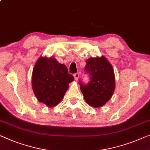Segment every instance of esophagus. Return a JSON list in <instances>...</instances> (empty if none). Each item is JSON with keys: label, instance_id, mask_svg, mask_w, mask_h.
I'll return each instance as SVG.
<instances>
[{"label": "esophagus", "instance_id": "obj_1", "mask_svg": "<svg viewBox=\"0 0 150 150\" xmlns=\"http://www.w3.org/2000/svg\"><path fill=\"white\" fill-rule=\"evenodd\" d=\"M79 76H80L79 73H76V74H74V79H75L76 80H79Z\"/></svg>", "mask_w": 150, "mask_h": 150}]
</instances>
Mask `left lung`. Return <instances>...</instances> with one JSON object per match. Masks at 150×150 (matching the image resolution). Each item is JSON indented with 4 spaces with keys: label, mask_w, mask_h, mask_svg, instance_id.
<instances>
[{
    "label": "left lung",
    "mask_w": 150,
    "mask_h": 150,
    "mask_svg": "<svg viewBox=\"0 0 150 150\" xmlns=\"http://www.w3.org/2000/svg\"><path fill=\"white\" fill-rule=\"evenodd\" d=\"M86 73L90 76L87 84L80 82V90L88 105L99 108L111 99L115 88V76L112 65L108 59L101 57H91L86 60Z\"/></svg>",
    "instance_id": "1"
}]
</instances>
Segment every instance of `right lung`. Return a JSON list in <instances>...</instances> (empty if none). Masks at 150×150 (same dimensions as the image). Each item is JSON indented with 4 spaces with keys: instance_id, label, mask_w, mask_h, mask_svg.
<instances>
[{
    "instance_id": "obj_1",
    "label": "right lung",
    "mask_w": 150,
    "mask_h": 150,
    "mask_svg": "<svg viewBox=\"0 0 150 150\" xmlns=\"http://www.w3.org/2000/svg\"><path fill=\"white\" fill-rule=\"evenodd\" d=\"M74 76L66 65L55 58L40 57L32 71V85L38 100L48 107L57 105L64 98Z\"/></svg>"
}]
</instances>
